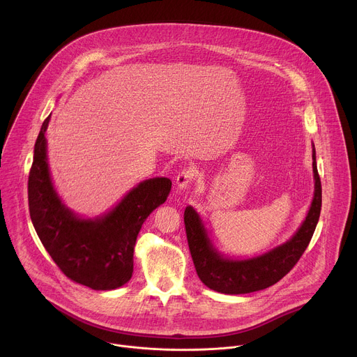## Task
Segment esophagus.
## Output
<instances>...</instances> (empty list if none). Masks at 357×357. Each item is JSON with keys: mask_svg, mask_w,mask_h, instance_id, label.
<instances>
[{"mask_svg": "<svg viewBox=\"0 0 357 357\" xmlns=\"http://www.w3.org/2000/svg\"><path fill=\"white\" fill-rule=\"evenodd\" d=\"M196 171L192 169V168H188V169H182L178 176H176V186L179 189H188L190 188V185L195 182L196 179Z\"/></svg>", "mask_w": 357, "mask_h": 357, "instance_id": "1", "label": "esophagus"}]
</instances>
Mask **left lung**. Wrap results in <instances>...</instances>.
Here are the masks:
<instances>
[{"mask_svg":"<svg viewBox=\"0 0 357 357\" xmlns=\"http://www.w3.org/2000/svg\"><path fill=\"white\" fill-rule=\"evenodd\" d=\"M315 192L310 212L298 231L284 244L259 257L230 260L213 247L202 219L192 206L183 213L190 256L200 281L222 294H248L268 288L285 277L307 250L319 220L322 206V186L317 168L315 148L312 149Z\"/></svg>","mask_w":357,"mask_h":357,"instance_id":"left-lung-1","label":"left lung"}]
</instances>
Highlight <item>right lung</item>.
<instances>
[{
	"mask_svg": "<svg viewBox=\"0 0 357 357\" xmlns=\"http://www.w3.org/2000/svg\"><path fill=\"white\" fill-rule=\"evenodd\" d=\"M45 119L33 148L28 178V203L39 240L61 271L96 291L116 289L130 281L134 245L142 223L167 200L171 179L152 178L131 189L119 205L96 219H80L58 196L50 179Z\"/></svg>",
	"mask_w": 357,
	"mask_h": 357,
	"instance_id": "obj_1",
	"label": "right lung"
}]
</instances>
